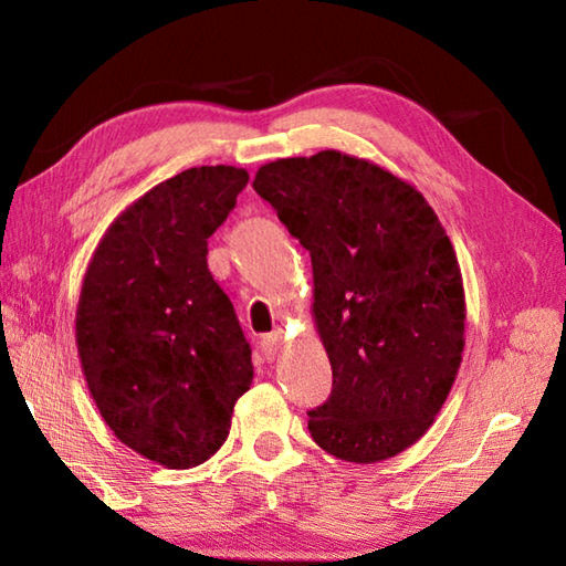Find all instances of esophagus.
Here are the masks:
<instances>
[{"label":"esophagus","instance_id":"34e87169","mask_svg":"<svg viewBox=\"0 0 566 566\" xmlns=\"http://www.w3.org/2000/svg\"><path fill=\"white\" fill-rule=\"evenodd\" d=\"M282 345H284V335H282V331H272V333H268V335H262V340H260V347H262V355H264V359H276V355L282 353Z\"/></svg>","mask_w":566,"mask_h":566}]
</instances>
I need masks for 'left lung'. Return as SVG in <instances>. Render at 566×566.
<instances>
[{
	"mask_svg": "<svg viewBox=\"0 0 566 566\" xmlns=\"http://www.w3.org/2000/svg\"><path fill=\"white\" fill-rule=\"evenodd\" d=\"M252 187L314 268L333 391L308 411L311 438L357 464L411 448L464 350L462 272L436 211L413 185L340 150L262 165Z\"/></svg>",
	"mask_w": 566,
	"mask_h": 566,
	"instance_id": "8db88e82",
	"label": "left lung"
}]
</instances>
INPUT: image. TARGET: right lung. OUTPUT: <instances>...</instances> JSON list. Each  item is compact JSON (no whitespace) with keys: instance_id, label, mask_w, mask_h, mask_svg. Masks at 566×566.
<instances>
[{"instance_id":"add662e5","label":"right lung","mask_w":566,"mask_h":566,"mask_svg":"<svg viewBox=\"0 0 566 566\" xmlns=\"http://www.w3.org/2000/svg\"><path fill=\"white\" fill-rule=\"evenodd\" d=\"M245 185L231 165L165 179L116 216L82 280L75 340L92 399L118 440L167 469L216 454L252 384L250 345L207 264Z\"/></svg>"}]
</instances>
